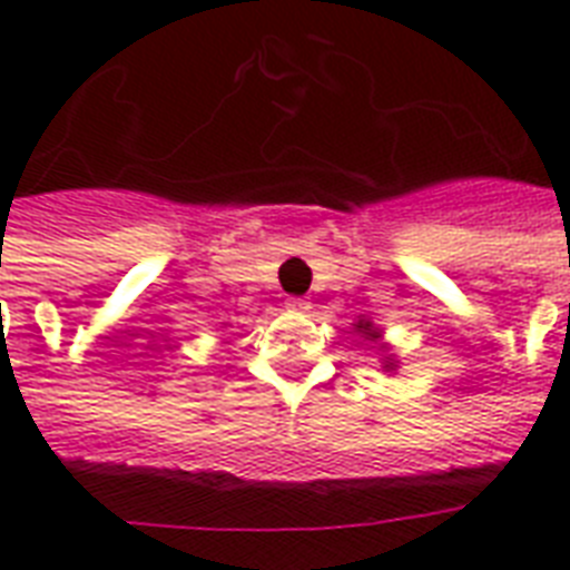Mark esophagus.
<instances>
[{
  "label": "esophagus",
  "mask_w": 570,
  "mask_h": 570,
  "mask_svg": "<svg viewBox=\"0 0 570 570\" xmlns=\"http://www.w3.org/2000/svg\"><path fill=\"white\" fill-rule=\"evenodd\" d=\"M286 311H289V313H307V311H311V302H307V298H289V302H286Z\"/></svg>",
  "instance_id": "esophagus-1"
}]
</instances>
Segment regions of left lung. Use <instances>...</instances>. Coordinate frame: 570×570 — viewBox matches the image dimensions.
<instances>
[{"instance_id": "8db88e82", "label": "left lung", "mask_w": 570, "mask_h": 570, "mask_svg": "<svg viewBox=\"0 0 570 570\" xmlns=\"http://www.w3.org/2000/svg\"><path fill=\"white\" fill-rule=\"evenodd\" d=\"M357 331H364L366 337H373V340L379 337V331L373 328V322H366V320L357 322ZM393 366H396V364H393V357H387V361H384V370H393Z\"/></svg>"}]
</instances>
